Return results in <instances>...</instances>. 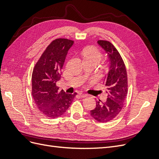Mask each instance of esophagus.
Segmentation results:
<instances>
[{
    "label": "esophagus",
    "instance_id": "34e87169",
    "mask_svg": "<svg viewBox=\"0 0 159 159\" xmlns=\"http://www.w3.org/2000/svg\"><path fill=\"white\" fill-rule=\"evenodd\" d=\"M79 95L81 98H85L88 96V94H85V93H79Z\"/></svg>",
    "mask_w": 159,
    "mask_h": 159
}]
</instances>
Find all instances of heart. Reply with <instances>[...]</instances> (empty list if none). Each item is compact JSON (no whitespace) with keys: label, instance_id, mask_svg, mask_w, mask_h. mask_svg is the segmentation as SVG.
Wrapping results in <instances>:
<instances>
[{"label":"heart","instance_id":"1","mask_svg":"<svg viewBox=\"0 0 159 159\" xmlns=\"http://www.w3.org/2000/svg\"><path fill=\"white\" fill-rule=\"evenodd\" d=\"M83 56L84 59H92L99 61L102 58V54L97 47L91 46L84 49Z\"/></svg>","mask_w":159,"mask_h":159}]
</instances>
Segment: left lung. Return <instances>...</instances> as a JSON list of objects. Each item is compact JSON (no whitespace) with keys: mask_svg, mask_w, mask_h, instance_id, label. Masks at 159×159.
Instances as JSON below:
<instances>
[{"mask_svg":"<svg viewBox=\"0 0 159 159\" xmlns=\"http://www.w3.org/2000/svg\"><path fill=\"white\" fill-rule=\"evenodd\" d=\"M106 52L109 67L103 84L107 88V98L105 102H96V107L90 111L91 116L98 121L106 123L116 117L125 104L128 92L127 74L125 65L119 52L111 43L107 40L98 41Z\"/></svg>","mask_w":159,"mask_h":159,"instance_id":"obj_1","label":"left lung"}]
</instances>
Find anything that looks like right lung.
Listing matches in <instances>:
<instances>
[{
	"label": "right lung",
	"mask_w": 159,
	"mask_h": 159,
	"mask_svg": "<svg viewBox=\"0 0 159 159\" xmlns=\"http://www.w3.org/2000/svg\"><path fill=\"white\" fill-rule=\"evenodd\" d=\"M74 40L57 38L47 46L33 69L32 95L40 112L48 118L63 115L77 95L59 91L56 85L69 49Z\"/></svg>",
	"instance_id": "right-lung-1"
}]
</instances>
